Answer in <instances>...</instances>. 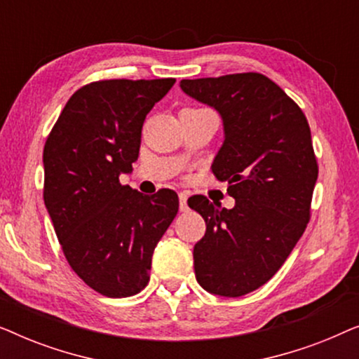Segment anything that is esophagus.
I'll return each instance as SVG.
<instances>
[{
	"instance_id": "obj_1",
	"label": "esophagus",
	"mask_w": 359,
	"mask_h": 359,
	"mask_svg": "<svg viewBox=\"0 0 359 359\" xmlns=\"http://www.w3.org/2000/svg\"><path fill=\"white\" fill-rule=\"evenodd\" d=\"M180 210L181 212H186L188 210V194L180 193Z\"/></svg>"
}]
</instances>
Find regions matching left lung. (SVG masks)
Wrapping results in <instances>:
<instances>
[{
    "label": "left lung",
    "mask_w": 359,
    "mask_h": 359,
    "mask_svg": "<svg viewBox=\"0 0 359 359\" xmlns=\"http://www.w3.org/2000/svg\"><path fill=\"white\" fill-rule=\"evenodd\" d=\"M180 86L222 119L212 171L235 199L232 209L205 198L189 205L208 227L194 245L196 279L215 296H245L276 274L307 227L318 176L311 129L301 107L259 73Z\"/></svg>",
    "instance_id": "left-lung-1"
}]
</instances>
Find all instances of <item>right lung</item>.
Returning a JSON list of instances; mask_svg holds the SVG:
<instances>
[{
  "mask_svg": "<svg viewBox=\"0 0 359 359\" xmlns=\"http://www.w3.org/2000/svg\"><path fill=\"white\" fill-rule=\"evenodd\" d=\"M106 80L83 86L43 147V203L73 271L107 297H129L150 279L151 255L178 214L175 191L144 196L122 186L139 158L142 126L175 85Z\"/></svg>",
  "mask_w": 359,
  "mask_h": 359,
  "instance_id": "1",
  "label": "right lung"
}]
</instances>
